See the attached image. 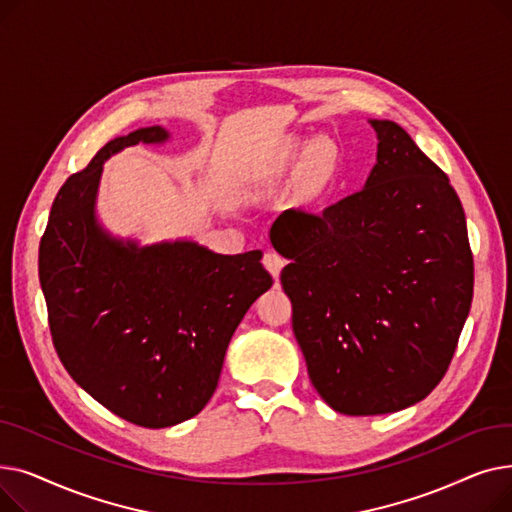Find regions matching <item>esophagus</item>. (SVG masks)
Here are the masks:
<instances>
[{
	"label": "esophagus",
	"mask_w": 512,
	"mask_h": 512,
	"mask_svg": "<svg viewBox=\"0 0 512 512\" xmlns=\"http://www.w3.org/2000/svg\"><path fill=\"white\" fill-rule=\"evenodd\" d=\"M284 263H286V259L280 253H276V251H267L263 255V265L267 267V272H270L276 280L280 278V272H282Z\"/></svg>",
	"instance_id": "esophagus-1"
}]
</instances>
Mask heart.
<instances>
[{"instance_id":"obj_1","label":"heart","mask_w":512,"mask_h":512,"mask_svg":"<svg viewBox=\"0 0 512 512\" xmlns=\"http://www.w3.org/2000/svg\"><path fill=\"white\" fill-rule=\"evenodd\" d=\"M334 161H336V149L330 141L317 139L309 143L303 159V178L307 188L317 191L319 186H324L334 170Z\"/></svg>"}]
</instances>
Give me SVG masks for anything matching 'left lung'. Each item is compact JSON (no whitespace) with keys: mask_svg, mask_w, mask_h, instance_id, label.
<instances>
[{"mask_svg":"<svg viewBox=\"0 0 512 512\" xmlns=\"http://www.w3.org/2000/svg\"><path fill=\"white\" fill-rule=\"evenodd\" d=\"M361 191L321 213L286 209L274 249L309 378L344 415L407 409L452 361L473 299V253L448 176L392 120Z\"/></svg>","mask_w":512,"mask_h":512,"instance_id":"obj_1","label":"left lung"}]
</instances>
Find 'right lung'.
I'll list each match as a JSON object with an SVG mask.
<instances>
[{"instance_id":"right-lung-1","label":"right lung","mask_w":512,"mask_h":512,"mask_svg":"<svg viewBox=\"0 0 512 512\" xmlns=\"http://www.w3.org/2000/svg\"><path fill=\"white\" fill-rule=\"evenodd\" d=\"M161 126L107 143L51 205L39 280L56 353L105 409L141 427L195 417L215 392L240 319L274 284L261 251L220 255L193 240L139 247L95 220L103 161Z\"/></svg>"}]
</instances>
